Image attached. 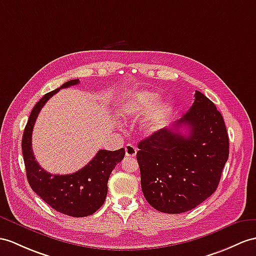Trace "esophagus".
Returning <instances> with one entry per match:
<instances>
[{"instance_id":"obj_1","label":"esophagus","mask_w":256,"mask_h":256,"mask_svg":"<svg viewBox=\"0 0 256 256\" xmlns=\"http://www.w3.org/2000/svg\"><path fill=\"white\" fill-rule=\"evenodd\" d=\"M124 151H126V156L128 158H134L136 154V148L132 144H127L124 148Z\"/></svg>"}]
</instances>
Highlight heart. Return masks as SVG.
<instances>
[{"instance_id":"1","label":"heart","mask_w":256,"mask_h":256,"mask_svg":"<svg viewBox=\"0 0 256 256\" xmlns=\"http://www.w3.org/2000/svg\"><path fill=\"white\" fill-rule=\"evenodd\" d=\"M160 96L152 91H139L130 96L120 108L124 118L146 116L143 129L148 134H153L164 128L174 110L170 101H158Z\"/></svg>"}]
</instances>
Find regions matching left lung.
Listing matches in <instances>:
<instances>
[{"label":"left lung","instance_id":"left-lung-1","mask_svg":"<svg viewBox=\"0 0 256 256\" xmlns=\"http://www.w3.org/2000/svg\"><path fill=\"white\" fill-rule=\"evenodd\" d=\"M191 108L172 124L139 142L136 160L148 204L180 214L210 198L220 184L229 155L225 122L215 104L196 91ZM190 128L188 135L179 128Z\"/></svg>","mask_w":256,"mask_h":256}]
</instances>
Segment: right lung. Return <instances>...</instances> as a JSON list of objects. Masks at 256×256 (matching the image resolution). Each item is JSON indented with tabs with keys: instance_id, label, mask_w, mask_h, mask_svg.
I'll return each instance as SVG.
<instances>
[{
	"instance_id": "add662e5",
	"label": "right lung",
	"mask_w": 256,
	"mask_h": 256,
	"mask_svg": "<svg viewBox=\"0 0 256 256\" xmlns=\"http://www.w3.org/2000/svg\"><path fill=\"white\" fill-rule=\"evenodd\" d=\"M78 84L79 79L67 81L60 88L46 93L34 105L22 141V156L31 189L52 208L72 217L92 215L102 206L108 194L110 172L124 156L122 148L117 151L100 150L88 165L70 175H53L43 170L36 160L31 146V136L41 108L60 89Z\"/></svg>"
}]
</instances>
